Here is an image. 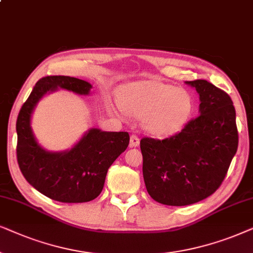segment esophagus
Listing matches in <instances>:
<instances>
[{
	"mask_svg": "<svg viewBox=\"0 0 253 253\" xmlns=\"http://www.w3.org/2000/svg\"><path fill=\"white\" fill-rule=\"evenodd\" d=\"M140 144V139L139 136L135 135V134H133V135H130V140H129V146L130 147H137Z\"/></svg>",
	"mask_w": 253,
	"mask_h": 253,
	"instance_id": "1",
	"label": "esophagus"
}]
</instances>
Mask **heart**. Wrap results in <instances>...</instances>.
Instances as JSON below:
<instances>
[{
  "mask_svg": "<svg viewBox=\"0 0 253 253\" xmlns=\"http://www.w3.org/2000/svg\"><path fill=\"white\" fill-rule=\"evenodd\" d=\"M119 104L129 116L143 118V128L156 136H167L180 129L192 111V99L185 90H176L157 81L124 86Z\"/></svg>",
  "mask_w": 253,
  "mask_h": 253,
  "instance_id": "b5f03b06",
  "label": "heart"
}]
</instances>
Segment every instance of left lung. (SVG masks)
I'll use <instances>...</instances> for the list:
<instances>
[{"instance_id":"1","label":"left lung","mask_w":253,"mask_h":253,"mask_svg":"<svg viewBox=\"0 0 253 253\" xmlns=\"http://www.w3.org/2000/svg\"><path fill=\"white\" fill-rule=\"evenodd\" d=\"M185 83L199 93V116L172 136L143 137L140 142L148 193L168 206H186L213 194L238 147L236 112L230 96L206 80Z\"/></svg>"}]
</instances>
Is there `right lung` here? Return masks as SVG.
I'll use <instances>...</instances> for the list:
<instances>
[{
	"mask_svg": "<svg viewBox=\"0 0 253 253\" xmlns=\"http://www.w3.org/2000/svg\"><path fill=\"white\" fill-rule=\"evenodd\" d=\"M58 87L85 96L92 85L70 76L40 79L17 118V161L23 176L40 193L60 203H86L100 194L107 170L128 147L129 135L91 128L72 149L60 153L43 149L33 135L32 112L47 92Z\"/></svg>",
	"mask_w": 253,
	"mask_h": 253,
	"instance_id": "right-lung-1",
	"label": "right lung"
}]
</instances>
